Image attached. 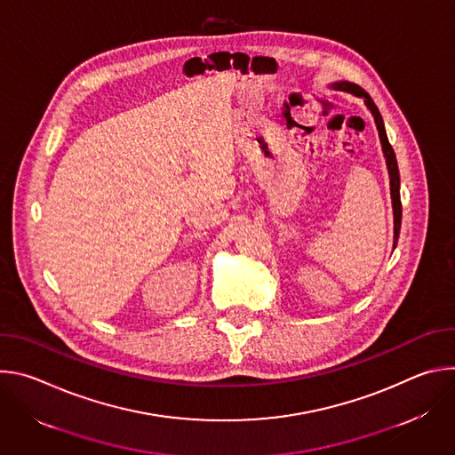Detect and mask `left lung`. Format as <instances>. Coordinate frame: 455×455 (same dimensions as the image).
<instances>
[{
    "instance_id": "obj_1",
    "label": "left lung",
    "mask_w": 455,
    "mask_h": 455,
    "mask_svg": "<svg viewBox=\"0 0 455 455\" xmlns=\"http://www.w3.org/2000/svg\"><path fill=\"white\" fill-rule=\"evenodd\" d=\"M331 90H337V92H346V93H351L358 99H363L365 106L369 108L371 115L374 116V124H376V129H378V137H379V142H381V151H383V156H385V164H387V171H388V183H391V200H393V212H395V243L393 246L396 248V243H398V237H400V227H402V200H400V171H398V162H396V155H395V149L393 146L388 144V139H387V133H385V125H383V118L376 108V104L372 102V99L369 97V93L365 90H362L358 84L355 83H349V81H339V83H333L330 84Z\"/></svg>"
}]
</instances>
